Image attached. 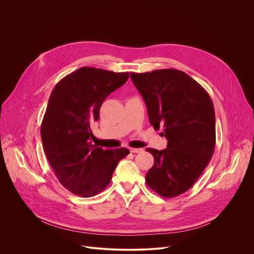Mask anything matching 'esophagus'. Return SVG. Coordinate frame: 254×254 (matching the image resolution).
I'll list each match as a JSON object with an SVG mask.
<instances>
[{
	"label": "esophagus",
	"instance_id": "34e87169",
	"mask_svg": "<svg viewBox=\"0 0 254 254\" xmlns=\"http://www.w3.org/2000/svg\"><path fill=\"white\" fill-rule=\"evenodd\" d=\"M130 152H134V153H137V152H141L143 149L142 148H133V147H130L129 148Z\"/></svg>",
	"mask_w": 254,
	"mask_h": 254
}]
</instances>
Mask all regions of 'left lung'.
<instances>
[{"label":"left lung","mask_w":254,"mask_h":254,"mask_svg":"<svg viewBox=\"0 0 254 254\" xmlns=\"http://www.w3.org/2000/svg\"><path fill=\"white\" fill-rule=\"evenodd\" d=\"M154 128L164 127L167 146L146 148L154 163L146 185L163 197L189 190L208 164L215 146V114L206 91L188 73L174 68L130 72Z\"/></svg>","instance_id":"left-lung-1"}]
</instances>
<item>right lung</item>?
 I'll return each mask as SVG.
<instances>
[{"label": "right lung", "mask_w": 254, "mask_h": 254, "mask_svg": "<svg viewBox=\"0 0 254 254\" xmlns=\"http://www.w3.org/2000/svg\"><path fill=\"white\" fill-rule=\"evenodd\" d=\"M127 78L128 72L82 66L62 78L50 96L41 126L44 151L59 182L76 195L103 191L119 161L129 153L91 142V125L99 120L104 101Z\"/></svg>", "instance_id": "right-lung-1"}]
</instances>
